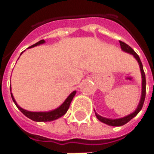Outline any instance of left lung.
<instances>
[{
	"instance_id": "8db88e82",
	"label": "left lung",
	"mask_w": 154,
	"mask_h": 154,
	"mask_svg": "<svg viewBox=\"0 0 154 154\" xmlns=\"http://www.w3.org/2000/svg\"><path fill=\"white\" fill-rule=\"evenodd\" d=\"M119 44H120V47H121V49L123 51H125L126 53H129V54H132L134 57H135V59L138 61V63L139 64V67H140V71H141V75H142V94H141V98H140V101H139V106L137 107V109L134 110V112H133L129 116H125V117H123V118H119V119H107V118H105V117H102V116H99L96 113V116L97 118L100 121H101L102 123H105L108 125L111 126H121L125 125L126 123H128L129 120L131 119L138 115L139 111L142 109L143 106V102H144V100H145V96H146V78H145V73L143 72V67L142 62L139 58V55L136 54L134 51L133 50V48L131 47H129L128 44H126L125 43H124L122 41H119Z\"/></svg>"
}]
</instances>
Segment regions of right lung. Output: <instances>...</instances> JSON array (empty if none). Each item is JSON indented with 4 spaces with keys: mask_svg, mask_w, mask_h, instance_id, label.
Here are the masks:
<instances>
[{
    "mask_svg": "<svg viewBox=\"0 0 154 154\" xmlns=\"http://www.w3.org/2000/svg\"><path fill=\"white\" fill-rule=\"evenodd\" d=\"M45 43V41L44 39H42V40L38 41V43H36V44H33L31 45L29 48H33L35 47V46H37V45H39V44H42ZM23 54V52L21 53V54ZM76 91H72V93L67 97V98L65 100L63 103L60 106L57 107V109H55L54 110H50V111H47V112H32V111H29V110H24L23 108H21L20 106H19V105L16 103V101H15V98L13 97V95L12 93H11V98L13 101H14V103L15 104V106H17L19 110L21 111L22 113L24 114L26 117H28L29 119H32V120H34V121H36V122H47V121H53L54 119H57L58 118H60L63 116H64L65 114L67 113V110H68V108L70 106V104L72 102V100L73 99L74 96H75V94H76Z\"/></svg>",
    "mask_w": 154,
    "mask_h": 154,
    "instance_id": "add662e5",
    "label": "right lung"
}]
</instances>
